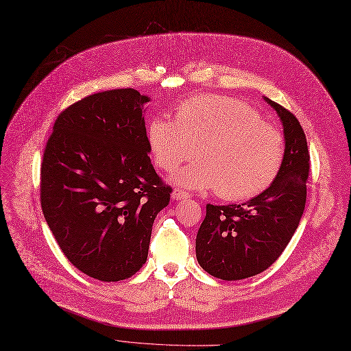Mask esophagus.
<instances>
[{
    "mask_svg": "<svg viewBox=\"0 0 351 351\" xmlns=\"http://www.w3.org/2000/svg\"><path fill=\"white\" fill-rule=\"evenodd\" d=\"M191 195L186 192V191H183V189H180V188H175L173 189V192H172V197L173 199H176V200H182V199H188Z\"/></svg>",
    "mask_w": 351,
    "mask_h": 351,
    "instance_id": "esophagus-1",
    "label": "esophagus"
}]
</instances>
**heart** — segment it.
<instances>
[{"label":"heart","mask_w":351,"mask_h":351,"mask_svg":"<svg viewBox=\"0 0 351 351\" xmlns=\"http://www.w3.org/2000/svg\"><path fill=\"white\" fill-rule=\"evenodd\" d=\"M147 141L158 168L173 172L195 155L197 162L176 175L191 189H215L226 200H245L266 191L285 159L280 129L261 119L246 102L197 95L175 108L173 121L154 118Z\"/></svg>","instance_id":"heart-1"}]
</instances>
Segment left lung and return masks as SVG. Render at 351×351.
I'll use <instances>...</instances> for the list:
<instances>
[{
  "label": "left lung",
  "instance_id": "obj_1",
  "mask_svg": "<svg viewBox=\"0 0 351 351\" xmlns=\"http://www.w3.org/2000/svg\"><path fill=\"white\" fill-rule=\"evenodd\" d=\"M286 139L285 159L271 185L243 205H206L196 236L202 269L222 280H241L270 267L296 232L306 205L310 154L303 128L289 109L269 98Z\"/></svg>",
  "mask_w": 351,
  "mask_h": 351
}]
</instances>
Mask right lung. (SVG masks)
<instances>
[{
    "label": "right lung",
    "instance_id": "right-lung-1",
    "mask_svg": "<svg viewBox=\"0 0 351 351\" xmlns=\"http://www.w3.org/2000/svg\"><path fill=\"white\" fill-rule=\"evenodd\" d=\"M147 101L132 88L88 95L58 115L44 151L47 223L66 259L97 280H123L145 265L154 220L171 199L147 155Z\"/></svg>",
    "mask_w": 351,
    "mask_h": 351
}]
</instances>
